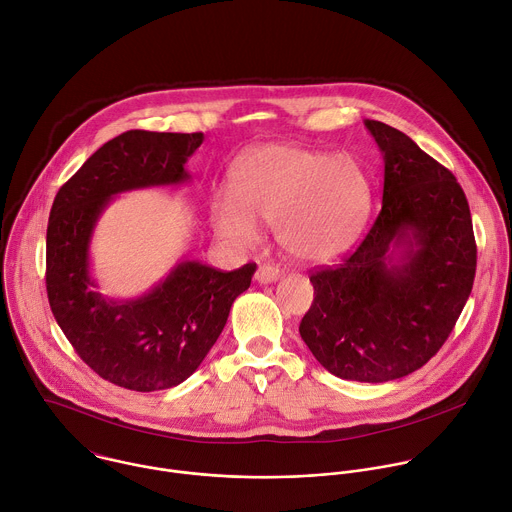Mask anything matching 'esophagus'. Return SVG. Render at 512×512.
Returning a JSON list of instances; mask_svg holds the SVG:
<instances>
[{
	"label": "esophagus",
	"mask_w": 512,
	"mask_h": 512,
	"mask_svg": "<svg viewBox=\"0 0 512 512\" xmlns=\"http://www.w3.org/2000/svg\"><path fill=\"white\" fill-rule=\"evenodd\" d=\"M280 278V268L274 266V264H262L258 270H256V282L260 284H270V282H276Z\"/></svg>",
	"instance_id": "obj_1"
}]
</instances>
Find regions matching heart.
I'll return each mask as SVG.
<instances>
[{"label": "heart", "instance_id": "obj_1", "mask_svg": "<svg viewBox=\"0 0 512 512\" xmlns=\"http://www.w3.org/2000/svg\"><path fill=\"white\" fill-rule=\"evenodd\" d=\"M372 210V182L348 154L270 144L246 154L232 170L230 196L214 204L216 230L248 248L260 226H274L294 260L324 264L344 254Z\"/></svg>", "mask_w": 512, "mask_h": 512}]
</instances>
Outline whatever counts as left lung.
<instances>
[{"mask_svg": "<svg viewBox=\"0 0 512 512\" xmlns=\"http://www.w3.org/2000/svg\"><path fill=\"white\" fill-rule=\"evenodd\" d=\"M384 160L382 208L360 246L310 276L300 336L334 376L388 382L424 366L474 282L476 244L456 178L406 134L364 120Z\"/></svg>", "mask_w": 512, "mask_h": 512, "instance_id": "obj_1", "label": "left lung"}]
</instances>
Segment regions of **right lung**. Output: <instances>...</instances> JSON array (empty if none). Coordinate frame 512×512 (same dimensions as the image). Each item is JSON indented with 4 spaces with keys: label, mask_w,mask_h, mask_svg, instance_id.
I'll return each instance as SVG.
<instances>
[{
    "label": "right lung",
    "mask_w": 512,
    "mask_h": 512,
    "mask_svg": "<svg viewBox=\"0 0 512 512\" xmlns=\"http://www.w3.org/2000/svg\"><path fill=\"white\" fill-rule=\"evenodd\" d=\"M204 134L130 130L106 142L60 188L48 222L46 288L62 332L104 380L138 392L178 386L222 334L256 264L222 272L182 258L138 298L100 294L90 244L114 196L190 182L188 158Z\"/></svg>",
    "instance_id": "1"
}]
</instances>
